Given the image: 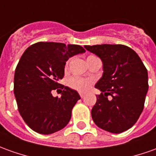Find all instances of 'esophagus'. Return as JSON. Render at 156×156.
Instances as JSON below:
<instances>
[{"instance_id":"esophagus-1","label":"esophagus","mask_w":156,"mask_h":156,"mask_svg":"<svg viewBox=\"0 0 156 156\" xmlns=\"http://www.w3.org/2000/svg\"><path fill=\"white\" fill-rule=\"evenodd\" d=\"M80 98H84V96H85V94H83V93H80Z\"/></svg>"}]
</instances>
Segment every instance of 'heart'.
I'll list each match as a JSON object with an SVG mask.
<instances>
[{
	"label": "heart",
	"mask_w": 156,
	"mask_h": 156,
	"mask_svg": "<svg viewBox=\"0 0 156 156\" xmlns=\"http://www.w3.org/2000/svg\"><path fill=\"white\" fill-rule=\"evenodd\" d=\"M67 65L65 66V69L67 68ZM68 85L69 87H71L74 90H76L80 92H86L88 91L91 85H92V80L89 79H85L78 76H73L69 78L68 80Z\"/></svg>",
	"instance_id": "heart-1"
}]
</instances>
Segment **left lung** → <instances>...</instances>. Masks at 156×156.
I'll return each instance as SVG.
<instances>
[{"mask_svg": "<svg viewBox=\"0 0 156 156\" xmlns=\"http://www.w3.org/2000/svg\"><path fill=\"white\" fill-rule=\"evenodd\" d=\"M103 62V76L95 85L100 95L92 109L94 123L101 129L121 133L137 122L149 89L148 72L141 58L124 45L85 46ZM112 98L108 99V95Z\"/></svg>", "mask_w": 156, "mask_h": 156, "instance_id": "left-lung-1", "label": "left lung"}]
</instances>
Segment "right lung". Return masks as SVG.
<instances>
[{
	"label": "right lung",
	"instance_id": "add662e5",
	"mask_svg": "<svg viewBox=\"0 0 156 156\" xmlns=\"http://www.w3.org/2000/svg\"><path fill=\"white\" fill-rule=\"evenodd\" d=\"M85 51L79 45L41 41L23 52L15 69L13 92L19 114L33 131L51 134L69 123L80 97L58 80L64 76L66 61ZM58 87L62 96L53 97L51 91Z\"/></svg>",
	"mask_w": 156,
	"mask_h": 156
}]
</instances>
